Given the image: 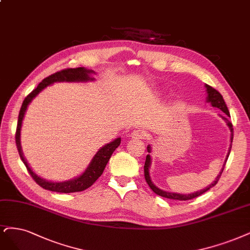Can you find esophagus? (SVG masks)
<instances>
[{"mask_svg": "<svg viewBox=\"0 0 250 250\" xmlns=\"http://www.w3.org/2000/svg\"><path fill=\"white\" fill-rule=\"evenodd\" d=\"M131 137L135 140H143L145 137H147V132L143 130V129H136L131 133Z\"/></svg>", "mask_w": 250, "mask_h": 250, "instance_id": "1", "label": "esophagus"}]
</instances>
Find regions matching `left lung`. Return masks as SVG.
Segmentation results:
<instances>
[{
	"label": "left lung",
	"mask_w": 250,
	"mask_h": 250,
	"mask_svg": "<svg viewBox=\"0 0 250 250\" xmlns=\"http://www.w3.org/2000/svg\"><path fill=\"white\" fill-rule=\"evenodd\" d=\"M205 87H206V89H207V90H206V91H207V102H210L211 104H212V106L217 107V108L221 109V110L223 111V113H225V116H221V118H222L223 120H225V121H226L227 124H228V126H229V130H230V143H233V137H234V134H233V130H234V129H233V124H231V123L229 122V117H230V116H229V109H228V106H227V104H226L225 100H223L222 95H221V94H220L217 90H215L214 88H212L211 85H209V84H205ZM230 148H231V145H230V147H229V153H228V155H227L225 165L227 163V160H228V158H229V152H230ZM147 150H148L149 153H151V146H150V145L147 147ZM225 165H223V167H222V168H221V170H220L219 175L216 177V179H215V181H214V182H213L211 185H209L208 187H206L205 189H202V190H200V191H196V192H194V193H189V194H182V193H176V192L165 191V190H162V189H159L157 186H155V185L153 184V182L151 181L150 173H149L150 166H151V156H150V154H148L147 157H146L144 171H145V179H146V181H147L148 185L150 186V188L152 189V190H153L155 193L160 195V196L167 197V199H170V200L187 201V200H192V199H194V197L200 196L201 194L205 193L206 191H208L210 188H212L213 186L216 185L217 182H218L219 178H220V176H221V174H222L223 169H225Z\"/></svg>",
	"instance_id": "8db88e82"
}]
</instances>
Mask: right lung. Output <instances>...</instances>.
<instances>
[{"mask_svg":"<svg viewBox=\"0 0 250 250\" xmlns=\"http://www.w3.org/2000/svg\"><path fill=\"white\" fill-rule=\"evenodd\" d=\"M92 73H95V72L93 70L85 69L83 67L68 68V69L56 72L43 80L37 85V88L35 90H33L29 95L24 98L21 104L20 115H19V121H17L16 133H15L16 147H17V150H19L21 159L24 163V166L27 167L32 178L36 181V183L38 185H40L42 188L46 189V190L61 192V193H70V192L83 191L84 189L89 188L90 186H92L94 183H95V181L102 175L103 170H104L107 162L111 156V154L114 153V151L119 147L120 144H121V139L118 137V139H116L115 141L110 142L109 144H106L105 146H103V147L99 149V151L95 154V156L93 157L89 167L81 176L76 177L72 180L64 181V182H53V181H47L45 179H42L41 177H39L38 175L34 173L32 168L29 167L27 160H25L23 157L21 146V123L25 114V110H27V107L30 104V102L35 98L43 89H45L47 85L51 83H62V82L75 83V82L93 81L94 79L90 76Z\"/></svg>","mask_w":250,"mask_h":250,"instance_id":"right-lung-1","label":"right lung"}]
</instances>
